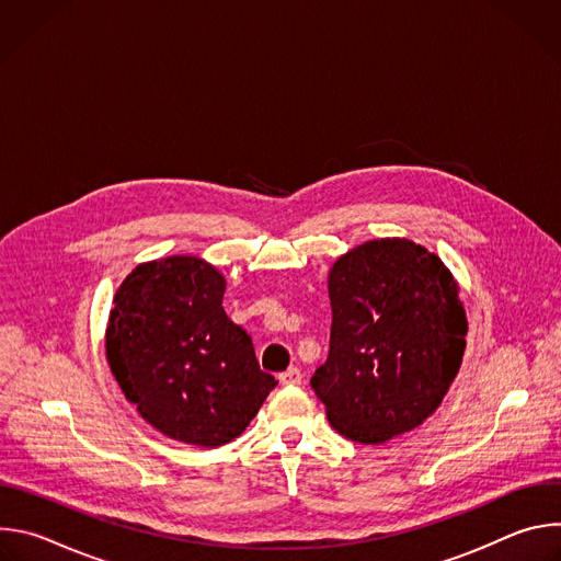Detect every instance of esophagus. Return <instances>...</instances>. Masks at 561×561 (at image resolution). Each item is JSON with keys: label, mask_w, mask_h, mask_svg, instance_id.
<instances>
[{"label": "esophagus", "mask_w": 561, "mask_h": 561, "mask_svg": "<svg viewBox=\"0 0 561 561\" xmlns=\"http://www.w3.org/2000/svg\"><path fill=\"white\" fill-rule=\"evenodd\" d=\"M282 386H299L301 383V370L299 368H288L286 373L279 375Z\"/></svg>", "instance_id": "34e87169"}]
</instances>
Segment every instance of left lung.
<instances>
[{"mask_svg":"<svg viewBox=\"0 0 561 561\" xmlns=\"http://www.w3.org/2000/svg\"><path fill=\"white\" fill-rule=\"evenodd\" d=\"M331 346L310 386L357 444L417 428L442 404L466 348L459 288L424 247L375 239L329 275Z\"/></svg>","mask_w":561,"mask_h":561,"instance_id":"1","label":"left lung"}]
</instances>
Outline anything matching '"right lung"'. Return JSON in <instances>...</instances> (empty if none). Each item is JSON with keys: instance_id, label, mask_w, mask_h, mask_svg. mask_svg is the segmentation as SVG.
<instances>
[{"instance_id": "add662e5", "label": "right lung", "mask_w": 561, "mask_h": 561, "mask_svg": "<svg viewBox=\"0 0 561 561\" xmlns=\"http://www.w3.org/2000/svg\"><path fill=\"white\" fill-rule=\"evenodd\" d=\"M226 279L197 257L137 266L106 331L111 370L139 415L173 439L215 448L244 433L277 386L232 324Z\"/></svg>"}]
</instances>
